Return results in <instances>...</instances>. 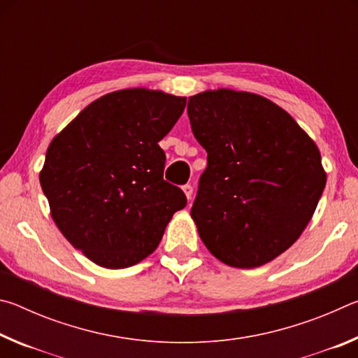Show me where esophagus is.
Listing matches in <instances>:
<instances>
[{"mask_svg":"<svg viewBox=\"0 0 358 358\" xmlns=\"http://www.w3.org/2000/svg\"><path fill=\"white\" fill-rule=\"evenodd\" d=\"M183 191H185V194H186V197H187V201H191L192 199V186L191 185H185L183 186Z\"/></svg>","mask_w":358,"mask_h":358,"instance_id":"34e87169","label":"esophagus"}]
</instances>
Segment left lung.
Here are the masks:
<instances>
[{
  "label": "left lung",
  "instance_id": "1",
  "mask_svg": "<svg viewBox=\"0 0 358 358\" xmlns=\"http://www.w3.org/2000/svg\"><path fill=\"white\" fill-rule=\"evenodd\" d=\"M187 117L207 151L191 208L202 241L238 268L270 262L295 243L322 196L319 148L286 110L252 93L191 96Z\"/></svg>",
  "mask_w": 358,
  "mask_h": 358
}]
</instances>
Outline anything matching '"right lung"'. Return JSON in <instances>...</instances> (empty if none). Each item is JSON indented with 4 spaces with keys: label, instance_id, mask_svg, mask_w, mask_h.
I'll use <instances>...</instances> for the list:
<instances>
[{
    "label": "right lung",
    "instance_id": "add662e5",
    "mask_svg": "<svg viewBox=\"0 0 358 358\" xmlns=\"http://www.w3.org/2000/svg\"><path fill=\"white\" fill-rule=\"evenodd\" d=\"M186 98L121 90L96 99L53 138L39 175L53 221L76 250L106 268H126L156 250L186 207L164 180L159 141Z\"/></svg>",
    "mask_w": 358,
    "mask_h": 358
}]
</instances>
